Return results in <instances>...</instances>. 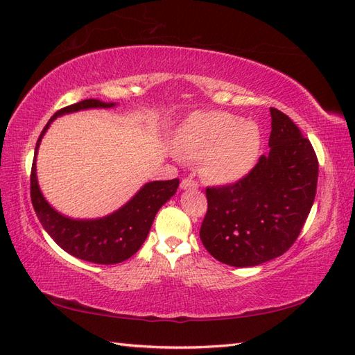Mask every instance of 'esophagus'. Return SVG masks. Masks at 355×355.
I'll return each instance as SVG.
<instances>
[{
  "mask_svg": "<svg viewBox=\"0 0 355 355\" xmlns=\"http://www.w3.org/2000/svg\"><path fill=\"white\" fill-rule=\"evenodd\" d=\"M180 187L183 189V190H196L198 189V183H196V181H193V180H190V178H184L183 181H181Z\"/></svg>",
  "mask_w": 355,
  "mask_h": 355,
  "instance_id": "obj_1",
  "label": "esophagus"
}]
</instances>
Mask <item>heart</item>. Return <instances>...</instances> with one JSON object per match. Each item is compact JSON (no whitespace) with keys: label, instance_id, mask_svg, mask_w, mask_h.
<instances>
[{"label":"heart","instance_id":"b5f03b06","mask_svg":"<svg viewBox=\"0 0 355 355\" xmlns=\"http://www.w3.org/2000/svg\"><path fill=\"white\" fill-rule=\"evenodd\" d=\"M262 132L253 121L223 111H199L178 127L174 150L187 162H199L201 175L213 184H232L255 168Z\"/></svg>","mask_w":355,"mask_h":355}]
</instances>
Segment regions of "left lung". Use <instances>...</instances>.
Masks as SVG:
<instances>
[{"label":"left lung","instance_id":"left-lung-1","mask_svg":"<svg viewBox=\"0 0 355 355\" xmlns=\"http://www.w3.org/2000/svg\"><path fill=\"white\" fill-rule=\"evenodd\" d=\"M270 153L235 184L208 187L199 237L217 261L255 267L293 246L315 201L318 159L288 115L270 107Z\"/></svg>","mask_w":355,"mask_h":355}]
</instances>
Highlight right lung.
Instances as JSON below:
<instances>
[{
    "label": "right lung",
    "instance_id": "1",
    "mask_svg": "<svg viewBox=\"0 0 355 355\" xmlns=\"http://www.w3.org/2000/svg\"><path fill=\"white\" fill-rule=\"evenodd\" d=\"M115 106L116 103L112 102L87 98L53 114L35 144L31 168V201L44 231L70 255L105 266L123 262L139 250L160 207L175 195L180 180L150 181L114 213L97 219H73L57 211L43 196L35 165L40 142L53 120L61 115L87 109H109Z\"/></svg>",
    "mask_w": 355,
    "mask_h": 355
}]
</instances>
